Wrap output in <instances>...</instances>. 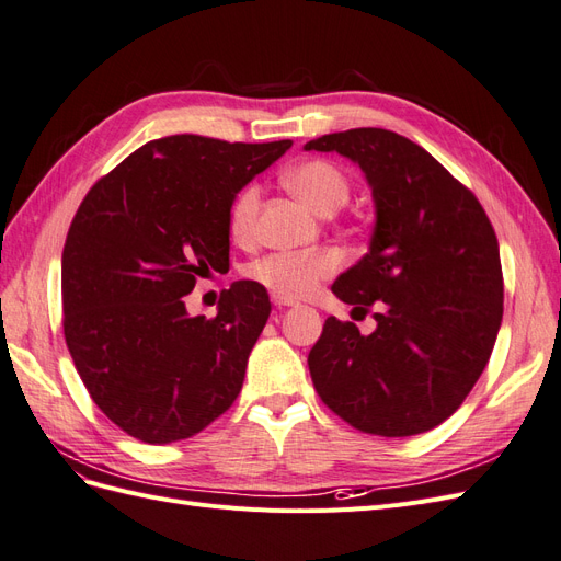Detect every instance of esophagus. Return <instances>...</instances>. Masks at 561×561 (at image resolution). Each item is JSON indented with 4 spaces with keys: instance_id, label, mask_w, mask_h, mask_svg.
I'll use <instances>...</instances> for the list:
<instances>
[{
    "instance_id": "1",
    "label": "esophagus",
    "mask_w": 561,
    "mask_h": 561,
    "mask_svg": "<svg viewBox=\"0 0 561 561\" xmlns=\"http://www.w3.org/2000/svg\"><path fill=\"white\" fill-rule=\"evenodd\" d=\"M271 299H274L276 307H295V299H285V297H278V295H271Z\"/></svg>"
}]
</instances>
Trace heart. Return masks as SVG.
I'll return each instance as SVG.
<instances>
[{"instance_id":"heart-1","label":"heart","mask_w":561,"mask_h":561,"mask_svg":"<svg viewBox=\"0 0 561 561\" xmlns=\"http://www.w3.org/2000/svg\"><path fill=\"white\" fill-rule=\"evenodd\" d=\"M287 190L297 194L318 215H334L351 198V178L342 165L328 159L301 161L283 175ZM262 190L245 184L229 206V231L239 243H248L257 233ZM342 266L334 250L318 252H271L248 266V276L278 297L301 299L311 295L320 280L330 278Z\"/></svg>"}]
</instances>
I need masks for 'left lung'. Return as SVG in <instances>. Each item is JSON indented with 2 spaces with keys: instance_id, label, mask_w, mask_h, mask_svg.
<instances>
[{
  "instance_id": "obj_1",
  "label": "left lung",
  "mask_w": 561,
  "mask_h": 561,
  "mask_svg": "<svg viewBox=\"0 0 561 561\" xmlns=\"http://www.w3.org/2000/svg\"><path fill=\"white\" fill-rule=\"evenodd\" d=\"M371 186L369 252L332 293L367 313L360 334L334 316L309 353L320 400L369 435L407 437L449 419L480 379L503 318L499 239L474 194L426 149L383 128L322 135Z\"/></svg>"
}]
</instances>
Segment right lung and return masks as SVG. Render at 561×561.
Listing matches in <instances>:
<instances>
[{
	"mask_svg": "<svg viewBox=\"0 0 561 561\" xmlns=\"http://www.w3.org/2000/svg\"><path fill=\"white\" fill-rule=\"evenodd\" d=\"M290 140L245 145L171 135L100 178L62 250V330L103 414L149 445L201 433L239 398L271 301L236 280L217 316L184 307L229 262V206Z\"/></svg>",
	"mask_w": 561,
	"mask_h": 561,
	"instance_id": "add662e5",
	"label": "right lung"
}]
</instances>
